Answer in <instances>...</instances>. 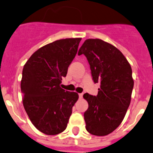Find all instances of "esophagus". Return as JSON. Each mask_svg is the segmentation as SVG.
<instances>
[{
	"instance_id": "1",
	"label": "esophagus",
	"mask_w": 153,
	"mask_h": 153,
	"mask_svg": "<svg viewBox=\"0 0 153 153\" xmlns=\"http://www.w3.org/2000/svg\"><path fill=\"white\" fill-rule=\"evenodd\" d=\"M83 93H81V94H79V98L80 99H82V97H83Z\"/></svg>"
}]
</instances>
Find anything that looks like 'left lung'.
<instances>
[{"instance_id": "left-lung-1", "label": "left lung", "mask_w": 153, "mask_h": 153, "mask_svg": "<svg viewBox=\"0 0 153 153\" xmlns=\"http://www.w3.org/2000/svg\"><path fill=\"white\" fill-rule=\"evenodd\" d=\"M81 54L87 57L94 82L100 83L97 96L83 95L88 103L85 128L104 136L120 125L129 108L134 85L131 66L117 48L100 39L86 40L79 50Z\"/></svg>"}]
</instances>
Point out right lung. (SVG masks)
Listing matches in <instances>:
<instances>
[{
    "label": "right lung",
    "instance_id": "obj_1",
    "mask_svg": "<svg viewBox=\"0 0 153 153\" xmlns=\"http://www.w3.org/2000/svg\"><path fill=\"white\" fill-rule=\"evenodd\" d=\"M81 38L58 40L33 53L23 69L20 83L23 104L31 123L46 135H56L67 127L76 92L60 88L62 76L76 56Z\"/></svg>",
    "mask_w": 153,
    "mask_h": 153
}]
</instances>
